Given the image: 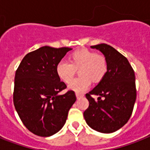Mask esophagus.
I'll return each instance as SVG.
<instances>
[{
	"mask_svg": "<svg viewBox=\"0 0 150 150\" xmlns=\"http://www.w3.org/2000/svg\"><path fill=\"white\" fill-rule=\"evenodd\" d=\"M76 97H77L78 99H79V98H81V97H83L84 95L83 94H79V93H76Z\"/></svg>",
	"mask_w": 150,
	"mask_h": 150,
	"instance_id": "1",
	"label": "esophagus"
}]
</instances>
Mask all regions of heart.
<instances>
[{
  "instance_id": "heart-1",
  "label": "heart",
  "mask_w": 150,
  "mask_h": 150,
  "mask_svg": "<svg viewBox=\"0 0 150 150\" xmlns=\"http://www.w3.org/2000/svg\"><path fill=\"white\" fill-rule=\"evenodd\" d=\"M70 63L62 61L57 64L56 71L64 82L69 83L72 80L76 70L80 69L81 77L74 79L69 85L73 92L81 94L90 87L92 80L98 82L104 78L107 71V62L102 54L88 49H81L69 56Z\"/></svg>"
}]
</instances>
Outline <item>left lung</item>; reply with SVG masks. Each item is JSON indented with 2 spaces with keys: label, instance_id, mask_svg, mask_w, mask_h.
I'll list each match as a JSON object with an SVG mask.
<instances>
[{
  "label": "left lung",
  "instance_id": "obj_1",
  "mask_svg": "<svg viewBox=\"0 0 150 150\" xmlns=\"http://www.w3.org/2000/svg\"><path fill=\"white\" fill-rule=\"evenodd\" d=\"M91 48L103 53L107 71L99 83L86 95L89 106L84 112V118L92 129L111 133L122 127L132 115L136 99L135 73L127 58L112 46L100 44ZM92 94L100 96L98 100L92 98Z\"/></svg>",
  "mask_w": 150,
  "mask_h": 150
}]
</instances>
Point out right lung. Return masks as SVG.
Segmentation results:
<instances>
[{"label":"right lung","mask_w":150,"mask_h":150,"mask_svg":"<svg viewBox=\"0 0 150 150\" xmlns=\"http://www.w3.org/2000/svg\"><path fill=\"white\" fill-rule=\"evenodd\" d=\"M71 47L44 46L27 54L17 69L13 100L25 127L34 134L47 137L64 126L76 101L73 91L61 81L56 67Z\"/></svg>","instance_id":"obj_1"}]
</instances>
